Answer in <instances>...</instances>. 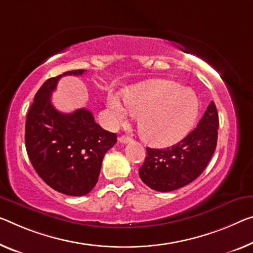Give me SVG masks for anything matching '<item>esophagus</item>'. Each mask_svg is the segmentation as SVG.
Here are the masks:
<instances>
[{"label": "esophagus", "instance_id": "34e87169", "mask_svg": "<svg viewBox=\"0 0 253 253\" xmlns=\"http://www.w3.org/2000/svg\"><path fill=\"white\" fill-rule=\"evenodd\" d=\"M119 141L121 143H127L129 141H131V138L127 137V135H122V137L119 138Z\"/></svg>", "mask_w": 253, "mask_h": 253}]
</instances>
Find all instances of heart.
Returning <instances> with one entry per match:
<instances>
[{"mask_svg": "<svg viewBox=\"0 0 253 253\" xmlns=\"http://www.w3.org/2000/svg\"><path fill=\"white\" fill-rule=\"evenodd\" d=\"M122 98L130 111L138 113L142 138L156 146H169L184 138L192 129L199 112L197 95L169 80L148 81L126 88ZM108 110L114 122L126 116V108L116 95L108 97Z\"/></svg>", "mask_w": 253, "mask_h": 253, "instance_id": "1", "label": "heart"}]
</instances>
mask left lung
<instances>
[{"label": "left lung", "instance_id": "1", "mask_svg": "<svg viewBox=\"0 0 253 253\" xmlns=\"http://www.w3.org/2000/svg\"><path fill=\"white\" fill-rule=\"evenodd\" d=\"M218 113L211 102L196 129L175 145L165 149L147 148L139 169L142 182L161 192L174 191L191 183L204 172L217 145Z\"/></svg>", "mask_w": 253, "mask_h": 253}]
</instances>
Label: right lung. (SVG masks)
I'll list each match as a JSON object with an SVG mask.
<instances>
[{
	"label": "right lung",
	"instance_id": "obj_1",
	"mask_svg": "<svg viewBox=\"0 0 253 253\" xmlns=\"http://www.w3.org/2000/svg\"><path fill=\"white\" fill-rule=\"evenodd\" d=\"M84 72L73 70L46 80L35 95L25 129L27 154L38 175L52 189L75 197L94 189L105 154L116 143V134L97 124L86 108L62 113L50 102L62 77Z\"/></svg>",
	"mask_w": 253,
	"mask_h": 253
}]
</instances>
